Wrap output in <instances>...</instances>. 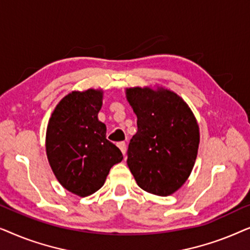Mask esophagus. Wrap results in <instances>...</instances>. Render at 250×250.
Segmentation results:
<instances>
[{
	"label": "esophagus",
	"instance_id": "obj_1",
	"mask_svg": "<svg viewBox=\"0 0 250 250\" xmlns=\"http://www.w3.org/2000/svg\"><path fill=\"white\" fill-rule=\"evenodd\" d=\"M118 148L119 149H121V151H122V153H123V155H126V143L125 142H119L118 143Z\"/></svg>",
	"mask_w": 250,
	"mask_h": 250
}]
</instances>
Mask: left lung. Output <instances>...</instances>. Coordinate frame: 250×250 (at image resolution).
I'll use <instances>...</instances> for the list:
<instances>
[{
  "mask_svg": "<svg viewBox=\"0 0 250 250\" xmlns=\"http://www.w3.org/2000/svg\"><path fill=\"white\" fill-rule=\"evenodd\" d=\"M138 117V132L128 145L127 166L138 186L169 196L189 179L200 142L199 125L179 94L163 86L126 88Z\"/></svg>",
  "mask_w": 250,
  "mask_h": 250,
  "instance_id": "8db88e82",
  "label": "left lung"
}]
</instances>
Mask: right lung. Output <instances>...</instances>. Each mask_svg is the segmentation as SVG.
Instances as JSON below:
<instances>
[{
  "mask_svg": "<svg viewBox=\"0 0 250 250\" xmlns=\"http://www.w3.org/2000/svg\"><path fill=\"white\" fill-rule=\"evenodd\" d=\"M102 88L71 91L56 105L47 123L45 150L59 183L78 197L97 192L109 170L123 155L105 139L107 127L99 121Z\"/></svg>",
  "mask_w": 250,
  "mask_h": 250,
  "instance_id": "add662e5",
  "label": "right lung"
}]
</instances>
